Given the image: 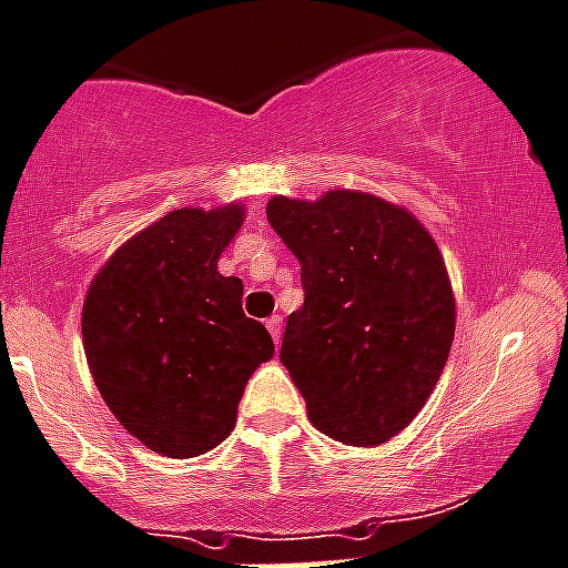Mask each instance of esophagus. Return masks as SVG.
I'll return each mask as SVG.
<instances>
[{"label": "esophagus", "instance_id": "esophagus-1", "mask_svg": "<svg viewBox=\"0 0 568 568\" xmlns=\"http://www.w3.org/2000/svg\"><path fill=\"white\" fill-rule=\"evenodd\" d=\"M264 326H267V332H270V337H273V343L278 345V339H281V317L278 315L267 317V323H264Z\"/></svg>", "mask_w": 568, "mask_h": 568}]
</instances>
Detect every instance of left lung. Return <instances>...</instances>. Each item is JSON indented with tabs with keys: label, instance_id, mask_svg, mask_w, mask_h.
I'll return each mask as SVG.
<instances>
[{
	"label": "left lung",
	"instance_id": "left-lung-1",
	"mask_svg": "<svg viewBox=\"0 0 568 568\" xmlns=\"http://www.w3.org/2000/svg\"><path fill=\"white\" fill-rule=\"evenodd\" d=\"M298 256L304 306L287 317L281 362L312 426L345 446H382L413 424L455 339V290L413 212L356 189L267 200Z\"/></svg>",
	"mask_w": 568,
	"mask_h": 568
}]
</instances>
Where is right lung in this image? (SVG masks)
Segmentation results:
<instances>
[{
	"label": "right lung",
	"instance_id": "1",
	"mask_svg": "<svg viewBox=\"0 0 568 568\" xmlns=\"http://www.w3.org/2000/svg\"><path fill=\"white\" fill-rule=\"evenodd\" d=\"M245 203L183 206L133 234L91 278L83 348L116 420L175 460L212 452L236 424L273 339L242 312V281L217 270Z\"/></svg>",
	"mask_w": 568,
	"mask_h": 568
}]
</instances>
